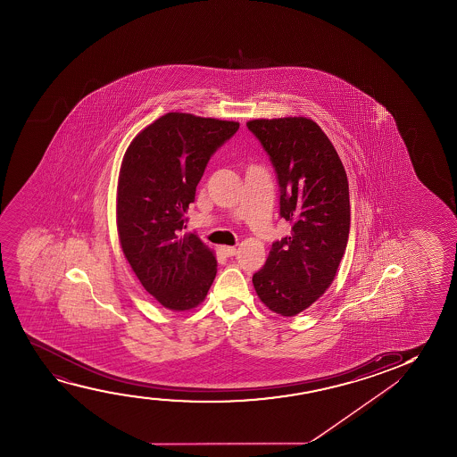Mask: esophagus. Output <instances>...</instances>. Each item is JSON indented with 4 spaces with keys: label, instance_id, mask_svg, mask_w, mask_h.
Listing matches in <instances>:
<instances>
[{
    "label": "esophagus",
    "instance_id": "34e87169",
    "mask_svg": "<svg viewBox=\"0 0 457 457\" xmlns=\"http://www.w3.org/2000/svg\"><path fill=\"white\" fill-rule=\"evenodd\" d=\"M220 250H221V253H223L226 257H232L237 254V250H236L234 246H221Z\"/></svg>",
    "mask_w": 457,
    "mask_h": 457
}]
</instances>
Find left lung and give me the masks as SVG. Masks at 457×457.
<instances>
[{"mask_svg":"<svg viewBox=\"0 0 457 457\" xmlns=\"http://www.w3.org/2000/svg\"><path fill=\"white\" fill-rule=\"evenodd\" d=\"M246 126L269 154L279 217L292 225L290 236L273 242L253 284L270 311L294 317L319 300L337 273L350 236L348 178L312 120H253Z\"/></svg>","mask_w":457,"mask_h":457,"instance_id":"left-lung-1","label":"left lung"}]
</instances>
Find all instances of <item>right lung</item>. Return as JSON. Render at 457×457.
Here are the masks:
<instances>
[{
  "mask_svg": "<svg viewBox=\"0 0 457 457\" xmlns=\"http://www.w3.org/2000/svg\"><path fill=\"white\" fill-rule=\"evenodd\" d=\"M238 126L165 113L132 140L123 157L117 190L120 244L145 290L171 311L198 306L217 275L212 251L196 234L181 236L184 213L209 159Z\"/></svg>",
  "mask_w": 457,
  "mask_h": 457,
  "instance_id": "right-lung-1",
  "label": "right lung"
}]
</instances>
